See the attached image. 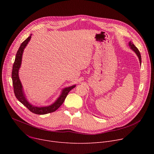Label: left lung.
I'll return each mask as SVG.
<instances>
[{"label": "left lung", "instance_id": "obj_1", "mask_svg": "<svg viewBox=\"0 0 154 154\" xmlns=\"http://www.w3.org/2000/svg\"><path fill=\"white\" fill-rule=\"evenodd\" d=\"M128 46H130V48L131 49H132V51H134L135 52V54H137V55L138 56V58H139L140 64H141V54H140V51H139L138 49H137V48L134 45V43H133L132 42H131V41L129 42Z\"/></svg>", "mask_w": 154, "mask_h": 154}]
</instances>
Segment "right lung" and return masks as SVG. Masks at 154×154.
I'll use <instances>...</instances> for the list:
<instances>
[{
  "label": "right lung",
  "mask_w": 154,
  "mask_h": 154,
  "mask_svg": "<svg viewBox=\"0 0 154 154\" xmlns=\"http://www.w3.org/2000/svg\"><path fill=\"white\" fill-rule=\"evenodd\" d=\"M31 35H30V36H29L24 42H23V43L21 44L16 53L15 60L13 66V70H12V74H11L14 93L17 100L20 103H23L24 106H26L31 112L36 115H45V114L50 113L56 111L64 102L69 92L72 89H73L75 87V85H74L71 86H69L64 88L62 90L60 96L56 100V101L54 103L49 106H36L29 103V102L27 100V99L26 97V96L24 94L23 88V85H22V83L19 77V70L21 65L22 58H23L24 50L31 39Z\"/></svg>",
  "instance_id": "add662e5"
}]
</instances>
